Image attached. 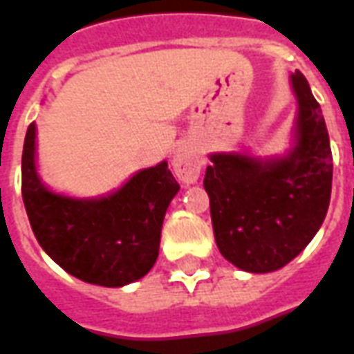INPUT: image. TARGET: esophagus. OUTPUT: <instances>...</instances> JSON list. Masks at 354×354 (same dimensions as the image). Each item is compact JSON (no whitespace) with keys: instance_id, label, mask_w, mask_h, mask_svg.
I'll return each mask as SVG.
<instances>
[{"instance_id":"34e87169","label":"esophagus","mask_w":354,"mask_h":354,"mask_svg":"<svg viewBox=\"0 0 354 354\" xmlns=\"http://www.w3.org/2000/svg\"><path fill=\"white\" fill-rule=\"evenodd\" d=\"M201 167H203V161L192 146L180 144L176 147V151L172 155V169L180 182L195 184L201 176Z\"/></svg>"}]
</instances>
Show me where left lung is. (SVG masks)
I'll list each match as a JSON object with an SVG mask.
<instances>
[{"label":"left lung","mask_w":354,"mask_h":354,"mask_svg":"<svg viewBox=\"0 0 354 354\" xmlns=\"http://www.w3.org/2000/svg\"><path fill=\"white\" fill-rule=\"evenodd\" d=\"M297 113L281 155L216 151L205 174L218 250L248 273H271L309 245L332 193L326 123L304 73L290 75Z\"/></svg>","instance_id":"obj_1"}]
</instances>
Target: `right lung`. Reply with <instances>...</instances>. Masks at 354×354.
I'll list each match as a JSON object with an SVG mask.
<instances>
[{"mask_svg":"<svg viewBox=\"0 0 354 354\" xmlns=\"http://www.w3.org/2000/svg\"><path fill=\"white\" fill-rule=\"evenodd\" d=\"M180 185L169 162L134 172L98 197L57 193L37 170V127L22 149V201L37 243L50 260L88 284L119 288L136 282L159 256L162 220Z\"/></svg>","mask_w":354,"mask_h":354,"instance_id":"right-lung-1","label":"right lung"}]
</instances>
